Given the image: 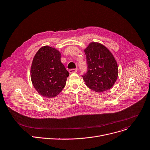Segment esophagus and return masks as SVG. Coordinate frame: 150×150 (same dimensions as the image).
Wrapping results in <instances>:
<instances>
[{
    "label": "esophagus",
    "mask_w": 150,
    "mask_h": 150,
    "mask_svg": "<svg viewBox=\"0 0 150 150\" xmlns=\"http://www.w3.org/2000/svg\"><path fill=\"white\" fill-rule=\"evenodd\" d=\"M77 72V69H71L69 70V72L70 74H72V73H75Z\"/></svg>",
    "instance_id": "1"
}]
</instances>
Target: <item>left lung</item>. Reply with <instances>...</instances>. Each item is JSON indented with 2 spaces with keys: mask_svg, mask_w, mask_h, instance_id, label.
I'll list each match as a JSON object with an SVG mask.
<instances>
[{
  "mask_svg": "<svg viewBox=\"0 0 150 150\" xmlns=\"http://www.w3.org/2000/svg\"><path fill=\"white\" fill-rule=\"evenodd\" d=\"M88 72L82 75L86 86L96 92L110 89L118 75L117 62L110 50L98 42H91L84 49Z\"/></svg>",
  "mask_w": 150,
  "mask_h": 150,
  "instance_id": "left-lung-1",
  "label": "left lung"
}]
</instances>
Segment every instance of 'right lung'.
I'll use <instances>...</instances> for the list:
<instances>
[{"label":"right lung","instance_id":"1","mask_svg":"<svg viewBox=\"0 0 150 150\" xmlns=\"http://www.w3.org/2000/svg\"><path fill=\"white\" fill-rule=\"evenodd\" d=\"M68 76L58 50L49 46L38 50L32 61L30 78L40 95L49 98L57 96L64 88Z\"/></svg>","mask_w":150,"mask_h":150}]
</instances>
